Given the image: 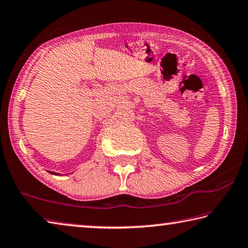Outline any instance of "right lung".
Here are the masks:
<instances>
[{
	"mask_svg": "<svg viewBox=\"0 0 248 248\" xmlns=\"http://www.w3.org/2000/svg\"><path fill=\"white\" fill-rule=\"evenodd\" d=\"M47 172H50V173H52V174H56V175H58V174H59V173H55V172H52V171H47Z\"/></svg>",
	"mask_w": 248,
	"mask_h": 248,
	"instance_id": "add662e5",
	"label": "right lung"
}]
</instances>
